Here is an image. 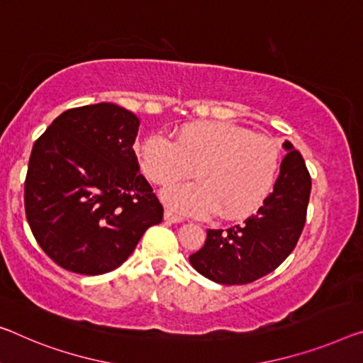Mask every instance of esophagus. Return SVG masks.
<instances>
[{
    "instance_id": "obj_1",
    "label": "esophagus",
    "mask_w": 363,
    "mask_h": 363,
    "mask_svg": "<svg viewBox=\"0 0 363 363\" xmlns=\"http://www.w3.org/2000/svg\"><path fill=\"white\" fill-rule=\"evenodd\" d=\"M164 219L167 220V222H170V224H178V222H183L185 219H183L182 216H178V214H175V213H172V211H169L167 209L165 213H164Z\"/></svg>"
}]
</instances>
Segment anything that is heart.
<instances>
[{"mask_svg": "<svg viewBox=\"0 0 363 363\" xmlns=\"http://www.w3.org/2000/svg\"><path fill=\"white\" fill-rule=\"evenodd\" d=\"M143 174L150 182L172 183L191 175L198 182L162 189V199L178 213L240 219L255 213L274 183L279 146L225 121H196L178 130L175 141L150 135L138 149Z\"/></svg>", "mask_w": 363, "mask_h": 363, "instance_id": "b5f03b06", "label": "heart"}]
</instances>
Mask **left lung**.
Wrapping results in <instances>:
<instances>
[{
	"label": "left lung",
	"mask_w": 363,
	"mask_h": 363,
	"mask_svg": "<svg viewBox=\"0 0 363 363\" xmlns=\"http://www.w3.org/2000/svg\"><path fill=\"white\" fill-rule=\"evenodd\" d=\"M281 162L272 193L255 216L227 230L208 228V238L189 263L199 274L224 286L248 284L269 274L292 253L306 219L311 178L292 143Z\"/></svg>",
	"instance_id": "obj_1"
}]
</instances>
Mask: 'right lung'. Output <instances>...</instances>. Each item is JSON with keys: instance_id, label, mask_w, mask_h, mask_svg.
Returning a JSON list of instances; mask_svg holds the SVG:
<instances>
[{"instance_id": "add662e5", "label": "right lung", "mask_w": 363, "mask_h": 363, "mask_svg": "<svg viewBox=\"0 0 363 363\" xmlns=\"http://www.w3.org/2000/svg\"><path fill=\"white\" fill-rule=\"evenodd\" d=\"M139 118L116 104L66 110L32 147L26 216L58 266L84 276L116 269L164 208L139 174Z\"/></svg>"}]
</instances>
